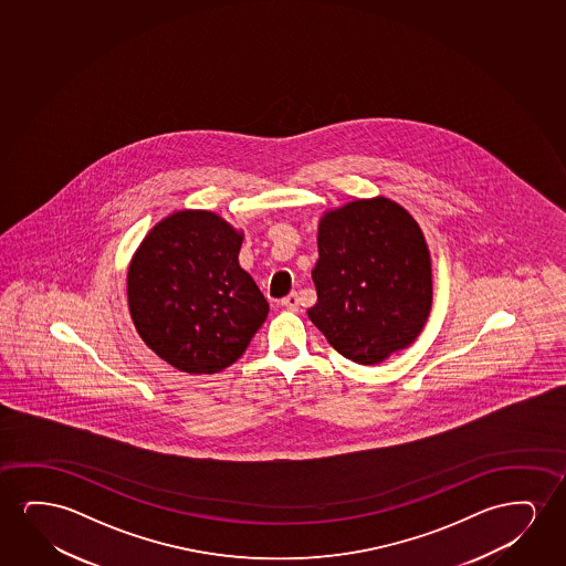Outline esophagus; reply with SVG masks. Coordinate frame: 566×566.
Wrapping results in <instances>:
<instances>
[{
	"label": "esophagus",
	"instance_id": "esophagus-1",
	"mask_svg": "<svg viewBox=\"0 0 566 566\" xmlns=\"http://www.w3.org/2000/svg\"><path fill=\"white\" fill-rule=\"evenodd\" d=\"M280 303H282L286 310L297 311V307H300V295L292 292V294H287Z\"/></svg>",
	"mask_w": 566,
	"mask_h": 566
}]
</instances>
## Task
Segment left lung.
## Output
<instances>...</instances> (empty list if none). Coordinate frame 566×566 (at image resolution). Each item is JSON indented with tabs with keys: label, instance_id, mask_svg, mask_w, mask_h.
<instances>
[{
	"label": "left lung",
	"instance_id": "left-lung-1",
	"mask_svg": "<svg viewBox=\"0 0 566 566\" xmlns=\"http://www.w3.org/2000/svg\"><path fill=\"white\" fill-rule=\"evenodd\" d=\"M317 245L307 315L328 344L361 365L408 348L433 302L431 256L410 212L385 197L357 199L321 218Z\"/></svg>",
	"mask_w": 566,
	"mask_h": 566
}]
</instances>
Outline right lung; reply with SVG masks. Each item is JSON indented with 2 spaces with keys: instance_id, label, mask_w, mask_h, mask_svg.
<instances>
[{
  "instance_id": "obj_1",
  "label": "right lung",
  "mask_w": 566,
  "mask_h": 566,
  "mask_svg": "<svg viewBox=\"0 0 566 566\" xmlns=\"http://www.w3.org/2000/svg\"><path fill=\"white\" fill-rule=\"evenodd\" d=\"M243 233L209 210H179L147 233L127 272L133 325L156 356L189 375L240 359L269 315L238 263Z\"/></svg>"
}]
</instances>
